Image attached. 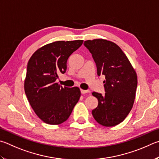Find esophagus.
Segmentation results:
<instances>
[{"label": "esophagus", "mask_w": 159, "mask_h": 159, "mask_svg": "<svg viewBox=\"0 0 159 159\" xmlns=\"http://www.w3.org/2000/svg\"><path fill=\"white\" fill-rule=\"evenodd\" d=\"M80 92H81V94H85V93H88V92H89V90H85V89H80Z\"/></svg>", "instance_id": "esophagus-1"}]
</instances>
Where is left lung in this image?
Masks as SVG:
<instances>
[{"mask_svg":"<svg viewBox=\"0 0 159 159\" xmlns=\"http://www.w3.org/2000/svg\"><path fill=\"white\" fill-rule=\"evenodd\" d=\"M85 47L92 55L97 74L104 75V95L96 92L97 107L92 110L94 120L104 126H113L125 120L134 106L138 78L125 53L115 43L103 39L87 40Z\"/></svg>","mask_w":159,"mask_h":159,"instance_id":"8db88e82","label":"left lung"}]
</instances>
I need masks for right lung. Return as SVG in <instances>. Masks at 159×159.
Here are the masks:
<instances>
[{
    "label": "right lung",
    "instance_id": "right-lung-1",
    "mask_svg": "<svg viewBox=\"0 0 159 159\" xmlns=\"http://www.w3.org/2000/svg\"><path fill=\"white\" fill-rule=\"evenodd\" d=\"M83 42L56 41L46 44L34 52L28 62L25 93L35 114L48 125L65 122L80 99L79 88H62L56 80L60 73L66 71L69 57Z\"/></svg>",
    "mask_w": 159,
    "mask_h": 159
}]
</instances>
